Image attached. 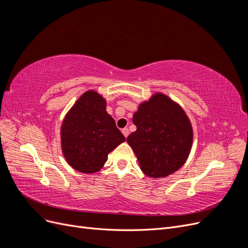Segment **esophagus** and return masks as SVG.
I'll use <instances>...</instances> for the list:
<instances>
[{
    "label": "esophagus",
    "mask_w": 248,
    "mask_h": 248,
    "mask_svg": "<svg viewBox=\"0 0 248 248\" xmlns=\"http://www.w3.org/2000/svg\"><path fill=\"white\" fill-rule=\"evenodd\" d=\"M122 133L124 134L125 138H127V137L129 136V129H128V128H123V129H122Z\"/></svg>",
    "instance_id": "34e87169"
}]
</instances>
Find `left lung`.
<instances>
[{
	"mask_svg": "<svg viewBox=\"0 0 248 248\" xmlns=\"http://www.w3.org/2000/svg\"><path fill=\"white\" fill-rule=\"evenodd\" d=\"M137 131L127 138L140 170L149 177H167L189 155L192 127L184 110L163 94H155L134 112Z\"/></svg>",
	"mask_w": 248,
	"mask_h": 248,
	"instance_id": "1",
	"label": "left lung"
}]
</instances>
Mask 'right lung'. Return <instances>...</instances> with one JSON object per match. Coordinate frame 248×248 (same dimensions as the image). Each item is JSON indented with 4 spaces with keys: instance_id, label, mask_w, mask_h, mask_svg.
<instances>
[{
    "instance_id": "right-lung-1",
    "label": "right lung",
    "mask_w": 248,
    "mask_h": 248,
    "mask_svg": "<svg viewBox=\"0 0 248 248\" xmlns=\"http://www.w3.org/2000/svg\"><path fill=\"white\" fill-rule=\"evenodd\" d=\"M125 140L107 112L106 100L92 90L74 103L61 127L64 157L74 170L86 174L98 171L108 153Z\"/></svg>"
}]
</instances>
